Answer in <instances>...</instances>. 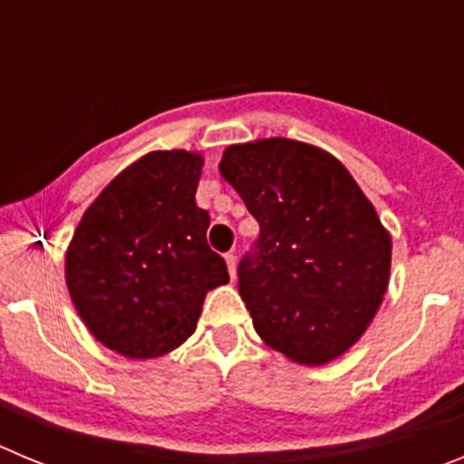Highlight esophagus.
Wrapping results in <instances>:
<instances>
[{"mask_svg": "<svg viewBox=\"0 0 464 464\" xmlns=\"http://www.w3.org/2000/svg\"><path fill=\"white\" fill-rule=\"evenodd\" d=\"M225 262H227L229 276L235 278V276H237V256H235V251H229V253H225Z\"/></svg>", "mask_w": 464, "mask_h": 464, "instance_id": "obj_1", "label": "esophagus"}]
</instances>
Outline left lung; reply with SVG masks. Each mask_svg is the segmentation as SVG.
I'll return each instance as SVG.
<instances>
[{
  "label": "left lung",
  "instance_id": "obj_1",
  "mask_svg": "<svg viewBox=\"0 0 464 464\" xmlns=\"http://www.w3.org/2000/svg\"><path fill=\"white\" fill-rule=\"evenodd\" d=\"M220 174L260 225L239 295L267 346L325 364L353 346L391 276V235L337 158L293 139L229 146Z\"/></svg>",
  "mask_w": 464,
  "mask_h": 464
}]
</instances>
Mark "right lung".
<instances>
[{"mask_svg": "<svg viewBox=\"0 0 464 464\" xmlns=\"http://www.w3.org/2000/svg\"><path fill=\"white\" fill-rule=\"evenodd\" d=\"M202 155L155 150L113 179L69 244L72 302L111 351L158 358L197 327L208 290L229 281L208 248V211L197 207Z\"/></svg>", "mask_w": 464, "mask_h": 464, "instance_id": "add662e5", "label": "right lung"}]
</instances>
